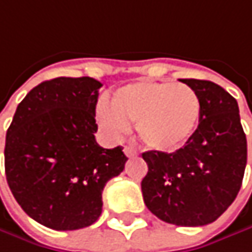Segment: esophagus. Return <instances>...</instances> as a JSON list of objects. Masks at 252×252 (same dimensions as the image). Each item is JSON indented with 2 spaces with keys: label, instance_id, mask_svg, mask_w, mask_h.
Masks as SVG:
<instances>
[{
  "label": "esophagus",
  "instance_id": "esophagus-1",
  "mask_svg": "<svg viewBox=\"0 0 252 252\" xmlns=\"http://www.w3.org/2000/svg\"><path fill=\"white\" fill-rule=\"evenodd\" d=\"M124 153H126V157H134V156H137V151L132 149V147H124Z\"/></svg>",
  "mask_w": 252,
  "mask_h": 252
}]
</instances>
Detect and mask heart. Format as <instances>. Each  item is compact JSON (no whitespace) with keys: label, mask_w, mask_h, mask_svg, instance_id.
I'll list each match as a JSON object with an SVG mask.
<instances>
[{"label":"heart","mask_w":252,"mask_h":252,"mask_svg":"<svg viewBox=\"0 0 252 252\" xmlns=\"http://www.w3.org/2000/svg\"><path fill=\"white\" fill-rule=\"evenodd\" d=\"M202 115L197 92L185 83L134 82L112 92L111 103L101 101L96 120L103 131L118 138L135 123L143 144L160 153L183 149L194 135Z\"/></svg>","instance_id":"1"}]
</instances>
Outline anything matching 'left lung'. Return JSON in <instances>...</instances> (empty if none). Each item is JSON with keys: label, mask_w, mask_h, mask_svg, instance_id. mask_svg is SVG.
<instances>
[{"label": "left lung", "mask_w": 252, "mask_h": 252, "mask_svg": "<svg viewBox=\"0 0 252 252\" xmlns=\"http://www.w3.org/2000/svg\"><path fill=\"white\" fill-rule=\"evenodd\" d=\"M202 103L192 140L174 153L146 151L149 172L141 182L151 214L177 226L217 220L235 200L247 166V138L238 103L223 88L199 79H180Z\"/></svg>", "instance_id": "obj_1"}]
</instances>
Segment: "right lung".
<instances>
[{
    "label": "right lung",
    "mask_w": 252,
    "mask_h": 252,
    "mask_svg": "<svg viewBox=\"0 0 252 252\" xmlns=\"http://www.w3.org/2000/svg\"><path fill=\"white\" fill-rule=\"evenodd\" d=\"M101 82L56 78L18 103L5 137V176L23 211L38 223L73 231L102 212V190L124 170L123 147L102 149L95 106Z\"/></svg>",
    "instance_id": "obj_1"
}]
</instances>
